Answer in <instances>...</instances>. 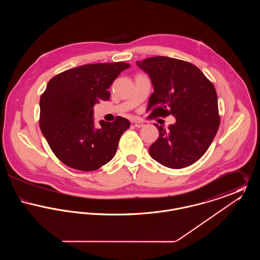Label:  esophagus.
I'll use <instances>...</instances> for the list:
<instances>
[{
    "label": "esophagus",
    "instance_id": "obj_1",
    "mask_svg": "<svg viewBox=\"0 0 260 260\" xmlns=\"http://www.w3.org/2000/svg\"><path fill=\"white\" fill-rule=\"evenodd\" d=\"M133 124H135L136 127H142L144 125V124L142 122H140V121H134Z\"/></svg>",
    "mask_w": 260,
    "mask_h": 260
}]
</instances>
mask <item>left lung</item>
<instances>
[{
	"mask_svg": "<svg viewBox=\"0 0 260 260\" xmlns=\"http://www.w3.org/2000/svg\"><path fill=\"white\" fill-rule=\"evenodd\" d=\"M136 64L149 75L154 87L149 118L173 115L176 119L167 128L155 124L159 137L149 148L150 156L171 169L196 162L210 147L220 124L214 86L190 62L153 56Z\"/></svg>",
	"mask_w": 260,
	"mask_h": 260,
	"instance_id": "left-lung-1",
	"label": "left lung"
}]
</instances>
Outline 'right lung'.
Returning a JSON list of instances; mask_svg holds the SVG:
<instances>
[{
  "instance_id": "obj_1",
  "label": "right lung",
  "mask_w": 260,
  "mask_h": 260,
  "mask_svg": "<svg viewBox=\"0 0 260 260\" xmlns=\"http://www.w3.org/2000/svg\"><path fill=\"white\" fill-rule=\"evenodd\" d=\"M129 66L125 62L87 64L50 79L40 99V128L66 166L91 172L115 156L120 137L131 124L119 116L94 127L93 105L110 99L108 88Z\"/></svg>"
}]
</instances>
